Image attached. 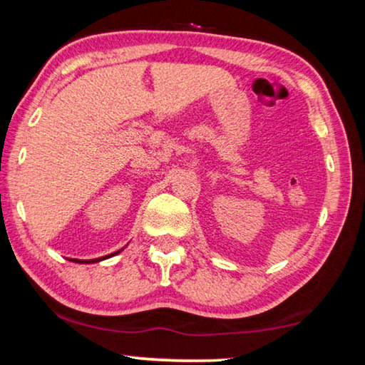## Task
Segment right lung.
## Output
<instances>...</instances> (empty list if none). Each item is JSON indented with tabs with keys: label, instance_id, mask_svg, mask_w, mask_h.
<instances>
[{
	"label": "right lung",
	"instance_id": "right-lung-1",
	"mask_svg": "<svg viewBox=\"0 0 365 365\" xmlns=\"http://www.w3.org/2000/svg\"><path fill=\"white\" fill-rule=\"evenodd\" d=\"M117 253H120V252H115V253H112V255H107V257H102V258H99V259H74V262L76 263H96V262H101V259H106V258H110V257H113V255H117Z\"/></svg>",
	"mask_w": 365,
	"mask_h": 365
}]
</instances>
